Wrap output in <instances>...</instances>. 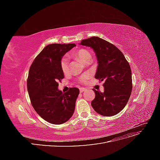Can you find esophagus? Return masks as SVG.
<instances>
[{
	"instance_id": "1",
	"label": "esophagus",
	"mask_w": 160,
	"mask_h": 160,
	"mask_svg": "<svg viewBox=\"0 0 160 160\" xmlns=\"http://www.w3.org/2000/svg\"><path fill=\"white\" fill-rule=\"evenodd\" d=\"M79 90H80V92L81 93H83V92H84V91H87V89L86 88H80L79 89Z\"/></svg>"
}]
</instances>
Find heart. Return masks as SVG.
<instances>
[{
    "label": "heart",
    "mask_w": 160,
    "mask_h": 160,
    "mask_svg": "<svg viewBox=\"0 0 160 160\" xmlns=\"http://www.w3.org/2000/svg\"><path fill=\"white\" fill-rule=\"evenodd\" d=\"M72 55L74 57L80 59L81 61H83L84 63H86V64H88L91 60V53L89 52V51L86 50L85 49H80L79 50L73 51L72 53ZM60 67L62 72L65 74L69 71V61H68V59H67V57H63L61 59ZM89 77H90L89 73H85L79 77V81L80 82L83 83V82H85L87 79H88Z\"/></svg>",
    "instance_id": "obj_1"
}]
</instances>
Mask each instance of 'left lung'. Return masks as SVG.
Listing matches in <instances>:
<instances>
[{"mask_svg":"<svg viewBox=\"0 0 160 160\" xmlns=\"http://www.w3.org/2000/svg\"><path fill=\"white\" fill-rule=\"evenodd\" d=\"M80 45L90 47L98 59L95 79L104 81V92L93 89L91 105L97 113L109 117L119 113L128 103L132 91V70L118 48L98 37L82 40Z\"/></svg>","mask_w":160,"mask_h":160,"instance_id":"1","label":"left lung"}]
</instances>
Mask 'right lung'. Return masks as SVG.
Segmentation results:
<instances>
[{"mask_svg": "<svg viewBox=\"0 0 160 160\" xmlns=\"http://www.w3.org/2000/svg\"><path fill=\"white\" fill-rule=\"evenodd\" d=\"M75 46L74 43L46 46L33 61L28 72L27 90L32 107L43 119L52 124L67 122L74 113L79 89L72 88L62 93L58 89V82L64 78L60 61Z\"/></svg>", "mask_w": 160, "mask_h": 160, "instance_id": "add662e5", "label": "right lung"}]
</instances>
